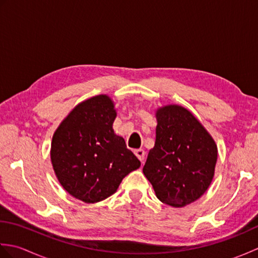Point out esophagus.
<instances>
[{
  "label": "esophagus",
  "instance_id": "34e87169",
  "mask_svg": "<svg viewBox=\"0 0 258 258\" xmlns=\"http://www.w3.org/2000/svg\"><path fill=\"white\" fill-rule=\"evenodd\" d=\"M134 153H135V155L138 156V158L139 160L143 163L144 162V158H145V152H144V150H135L134 151Z\"/></svg>",
  "mask_w": 258,
  "mask_h": 258
}]
</instances>
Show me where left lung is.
Instances as JSON below:
<instances>
[{
    "label": "left lung",
    "mask_w": 258,
    "mask_h": 258,
    "mask_svg": "<svg viewBox=\"0 0 258 258\" xmlns=\"http://www.w3.org/2000/svg\"><path fill=\"white\" fill-rule=\"evenodd\" d=\"M155 145L143 173L164 204L184 207L199 200L213 180L217 145L191 112L176 104L158 107Z\"/></svg>",
    "instance_id": "obj_1"
}]
</instances>
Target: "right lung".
<instances>
[{"label": "right lung", "mask_w": 258, "mask_h": 258, "mask_svg": "<svg viewBox=\"0 0 258 258\" xmlns=\"http://www.w3.org/2000/svg\"><path fill=\"white\" fill-rule=\"evenodd\" d=\"M116 109L106 94L78 104L58 125L51 143V162L59 184L87 204L117 190L122 179L141 166L122 136L114 133Z\"/></svg>", "instance_id": "add662e5"}]
</instances>
